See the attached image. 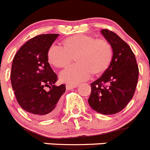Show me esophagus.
Here are the masks:
<instances>
[{
	"mask_svg": "<svg viewBox=\"0 0 150 150\" xmlns=\"http://www.w3.org/2000/svg\"><path fill=\"white\" fill-rule=\"evenodd\" d=\"M66 90H71V89H73V88H76V87H77V85H71V84H66Z\"/></svg>",
	"mask_w": 150,
	"mask_h": 150,
	"instance_id": "obj_1",
	"label": "esophagus"
}]
</instances>
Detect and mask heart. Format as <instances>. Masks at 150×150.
Here are the masks:
<instances>
[{
    "label": "heart",
    "mask_w": 150,
    "mask_h": 150,
    "mask_svg": "<svg viewBox=\"0 0 150 150\" xmlns=\"http://www.w3.org/2000/svg\"><path fill=\"white\" fill-rule=\"evenodd\" d=\"M61 47L52 46L47 52V60L57 69H66L74 57L76 64L60 74L63 82L76 84L90 74L99 76L106 71L113 59V49L109 41L96 39L92 35L75 34L65 38Z\"/></svg>",
    "instance_id": "1"
}]
</instances>
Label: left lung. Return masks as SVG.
<instances>
[{"mask_svg":"<svg viewBox=\"0 0 150 150\" xmlns=\"http://www.w3.org/2000/svg\"><path fill=\"white\" fill-rule=\"evenodd\" d=\"M100 33L113 49V59L109 69L91 85L88 103L102 115H114L122 111L134 95L139 78L136 57L128 44L107 29Z\"/></svg>","mask_w":150,"mask_h":150,"instance_id":"1","label":"left lung"}]
</instances>
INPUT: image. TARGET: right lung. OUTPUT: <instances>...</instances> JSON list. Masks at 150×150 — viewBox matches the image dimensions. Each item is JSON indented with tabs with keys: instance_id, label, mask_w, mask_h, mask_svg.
Wrapping results in <instances>:
<instances>
[{
	"instance_id": "1",
	"label": "right lung",
	"mask_w": 150,
	"mask_h": 150,
	"mask_svg": "<svg viewBox=\"0 0 150 150\" xmlns=\"http://www.w3.org/2000/svg\"><path fill=\"white\" fill-rule=\"evenodd\" d=\"M59 34H42L23 44L13 59L11 82L20 106L37 120L54 117L66 85H55L57 76L47 60V52ZM49 87L50 90L45 88Z\"/></svg>"
}]
</instances>
